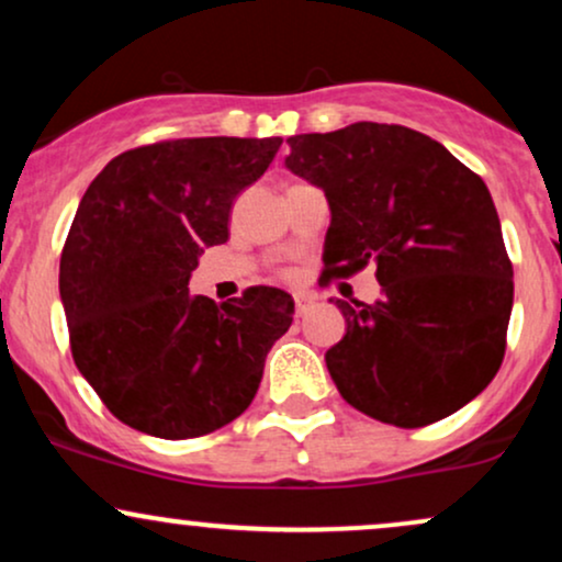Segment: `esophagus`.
Listing matches in <instances>:
<instances>
[{
  "label": "esophagus",
  "instance_id": "obj_1",
  "mask_svg": "<svg viewBox=\"0 0 562 562\" xmlns=\"http://www.w3.org/2000/svg\"><path fill=\"white\" fill-rule=\"evenodd\" d=\"M293 301H295V312H299V317H301V314H306L308 308H312L314 295L312 293H295Z\"/></svg>",
  "mask_w": 562,
  "mask_h": 562
}]
</instances>
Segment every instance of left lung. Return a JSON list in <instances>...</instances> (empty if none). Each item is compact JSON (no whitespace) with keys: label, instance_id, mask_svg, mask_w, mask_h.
I'll list each match as a JSON object with an SVG mask.
<instances>
[{"label":"left lung","instance_id":"left-lung-1","mask_svg":"<svg viewBox=\"0 0 562 562\" xmlns=\"http://www.w3.org/2000/svg\"><path fill=\"white\" fill-rule=\"evenodd\" d=\"M285 166L325 192V277L378 267L375 303L335 306L346 335L325 353L340 396L398 428L462 409L505 357L513 263L479 173L441 142L359 121L295 134Z\"/></svg>","mask_w":562,"mask_h":562}]
</instances>
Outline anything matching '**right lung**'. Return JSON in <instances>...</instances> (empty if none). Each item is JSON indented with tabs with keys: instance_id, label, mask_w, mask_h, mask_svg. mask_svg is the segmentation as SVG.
<instances>
[{
	"instance_id": "1",
	"label": "right lung",
	"mask_w": 562,
	"mask_h": 562,
	"mask_svg": "<svg viewBox=\"0 0 562 562\" xmlns=\"http://www.w3.org/2000/svg\"><path fill=\"white\" fill-rule=\"evenodd\" d=\"M280 145L158 142L115 156L83 192L60 256V301L76 367L128 428L182 441L254 402L293 299L259 285L214 303L187 285L200 254L227 243L232 200Z\"/></svg>"
}]
</instances>
